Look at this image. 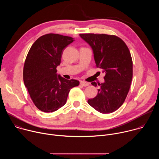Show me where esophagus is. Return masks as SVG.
<instances>
[{
    "mask_svg": "<svg viewBox=\"0 0 159 159\" xmlns=\"http://www.w3.org/2000/svg\"><path fill=\"white\" fill-rule=\"evenodd\" d=\"M80 84L81 85H82L84 87H87V86H88L89 85V82H85V81H80Z\"/></svg>",
    "mask_w": 159,
    "mask_h": 159,
    "instance_id": "1",
    "label": "esophagus"
}]
</instances>
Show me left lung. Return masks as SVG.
Here are the masks:
<instances>
[{
    "mask_svg": "<svg viewBox=\"0 0 159 159\" xmlns=\"http://www.w3.org/2000/svg\"><path fill=\"white\" fill-rule=\"evenodd\" d=\"M91 47L96 66L106 75L104 82L99 84L98 95L87 102L98 111L107 114L123 104L133 77V61L129 50L119 37L106 34H80ZM92 85L98 84L93 82Z\"/></svg>",
    "mask_w": 159,
    "mask_h": 159,
    "instance_id": "obj_1",
    "label": "left lung"
}]
</instances>
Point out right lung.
Returning <instances> with one entry per match:
<instances>
[{
  "instance_id": "right-lung-1",
  "label": "right lung",
  "mask_w": 159,
  "mask_h": 159,
  "mask_svg": "<svg viewBox=\"0 0 159 159\" xmlns=\"http://www.w3.org/2000/svg\"><path fill=\"white\" fill-rule=\"evenodd\" d=\"M74 39L50 33L33 44L25 60L23 80L36 107L44 112L58 110L66 103L70 90L79 81L66 80L57 74L63 50Z\"/></svg>"
}]
</instances>
